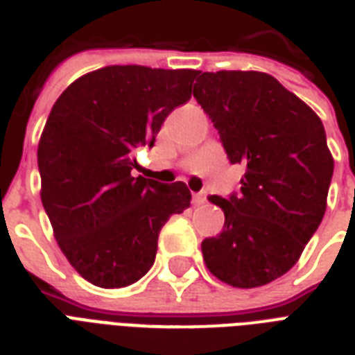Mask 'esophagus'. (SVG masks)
I'll list each match as a JSON object with an SVG mask.
<instances>
[{
    "mask_svg": "<svg viewBox=\"0 0 355 355\" xmlns=\"http://www.w3.org/2000/svg\"><path fill=\"white\" fill-rule=\"evenodd\" d=\"M206 199H208V193H206L205 189L202 191H199V193H193V205H205Z\"/></svg>",
    "mask_w": 355,
    "mask_h": 355,
    "instance_id": "obj_1",
    "label": "esophagus"
}]
</instances>
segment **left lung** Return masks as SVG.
<instances>
[{
  "label": "left lung",
  "instance_id": "obj_1",
  "mask_svg": "<svg viewBox=\"0 0 355 355\" xmlns=\"http://www.w3.org/2000/svg\"><path fill=\"white\" fill-rule=\"evenodd\" d=\"M241 191L210 200L225 211L217 237L202 241L206 267L234 287H259L297 263L326 211L334 158L319 116L272 75L200 73L193 86Z\"/></svg>",
  "mask_w": 355,
  "mask_h": 355
}]
</instances>
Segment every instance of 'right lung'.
I'll use <instances>...</instances> for the list:
<instances>
[{"label": "right lung", "instance_id": "1", "mask_svg": "<svg viewBox=\"0 0 355 355\" xmlns=\"http://www.w3.org/2000/svg\"><path fill=\"white\" fill-rule=\"evenodd\" d=\"M195 69L107 66L69 85L38 145L42 205L58 247L85 280L114 289L153 267L158 234L191 202L184 182L132 177L164 119L191 97Z\"/></svg>", "mask_w": 355, "mask_h": 355}]
</instances>
